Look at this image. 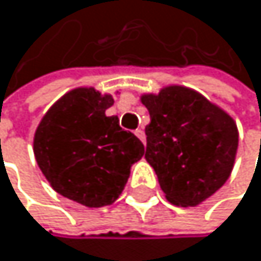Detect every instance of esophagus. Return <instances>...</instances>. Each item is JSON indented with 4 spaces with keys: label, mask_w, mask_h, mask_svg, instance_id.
I'll list each match as a JSON object with an SVG mask.
<instances>
[{
    "label": "esophagus",
    "mask_w": 261,
    "mask_h": 261,
    "mask_svg": "<svg viewBox=\"0 0 261 261\" xmlns=\"http://www.w3.org/2000/svg\"><path fill=\"white\" fill-rule=\"evenodd\" d=\"M135 135H136L142 142H146V133H144V129H142V128H138L136 132H135Z\"/></svg>",
    "instance_id": "34e87169"
}]
</instances>
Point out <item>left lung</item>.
Returning <instances> with one entry per match:
<instances>
[{"mask_svg":"<svg viewBox=\"0 0 261 261\" xmlns=\"http://www.w3.org/2000/svg\"><path fill=\"white\" fill-rule=\"evenodd\" d=\"M150 114L146 160L169 203L189 207L214 195L230 177L238 150L233 119L203 95L166 87L142 95Z\"/></svg>","mask_w":261,"mask_h":261,"instance_id":"8db88e82","label":"left lung"}]
</instances>
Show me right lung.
<instances>
[{"instance_id": "obj_1", "label": "right lung", "mask_w": 261, "mask_h": 261, "mask_svg": "<svg viewBox=\"0 0 261 261\" xmlns=\"http://www.w3.org/2000/svg\"><path fill=\"white\" fill-rule=\"evenodd\" d=\"M111 95L76 88L61 96L34 133V156L52 189L88 207L114 203L129 168L144 155L142 142L106 115Z\"/></svg>"}]
</instances>
